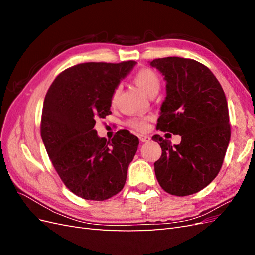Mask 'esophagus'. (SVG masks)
<instances>
[{
    "instance_id": "esophagus-1",
    "label": "esophagus",
    "mask_w": 255,
    "mask_h": 255,
    "mask_svg": "<svg viewBox=\"0 0 255 255\" xmlns=\"http://www.w3.org/2000/svg\"><path fill=\"white\" fill-rule=\"evenodd\" d=\"M151 139V137L148 135H139V140L141 142H149Z\"/></svg>"
}]
</instances>
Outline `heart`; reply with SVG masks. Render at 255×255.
I'll use <instances>...</instances> for the list:
<instances>
[{
    "label": "heart",
    "mask_w": 255,
    "mask_h": 255,
    "mask_svg": "<svg viewBox=\"0 0 255 255\" xmlns=\"http://www.w3.org/2000/svg\"><path fill=\"white\" fill-rule=\"evenodd\" d=\"M133 82L138 88H140L145 95L149 97L155 96L160 87V79L155 71L151 70L149 68H142L139 71L136 72L133 78ZM120 95V88L116 87L113 90V94L111 97L112 104H116L118 101V98ZM149 116L145 117H136L132 118L128 121V126L133 128L139 132H144L149 128Z\"/></svg>",
    "instance_id": "b5f03b06"
}]
</instances>
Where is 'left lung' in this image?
I'll use <instances>...</instances> for the list:
<instances>
[{
    "instance_id": "left-lung-1",
    "label": "left lung",
    "mask_w": 255,
    "mask_h": 255,
    "mask_svg": "<svg viewBox=\"0 0 255 255\" xmlns=\"http://www.w3.org/2000/svg\"><path fill=\"white\" fill-rule=\"evenodd\" d=\"M150 65L166 81L156 128L182 138L172 145L159 135L152 137L161 148L154 163L156 179L170 195L196 194L217 176L230 142L225 91L210 69L194 59L165 57Z\"/></svg>"
}]
</instances>
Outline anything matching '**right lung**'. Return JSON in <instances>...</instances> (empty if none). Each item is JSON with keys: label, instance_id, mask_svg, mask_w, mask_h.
<instances>
[{"label": "right lung", "instance_id": "1", "mask_svg": "<svg viewBox=\"0 0 255 255\" xmlns=\"http://www.w3.org/2000/svg\"><path fill=\"white\" fill-rule=\"evenodd\" d=\"M136 61L85 63L66 69L44 98L40 133L45 150L66 187L86 200L117 195L139 140L119 130L112 141L100 138L96 119L111 112V97Z\"/></svg>", "mask_w": 255, "mask_h": 255}]
</instances>
